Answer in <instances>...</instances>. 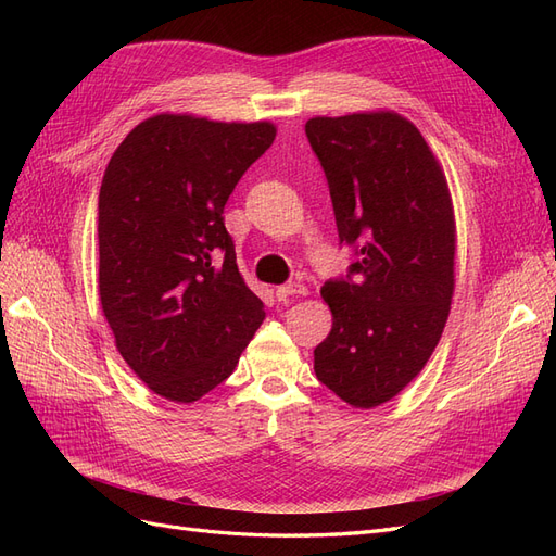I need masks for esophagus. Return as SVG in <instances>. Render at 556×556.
Segmentation results:
<instances>
[{"instance_id":"34e87169","label":"esophagus","mask_w":556,"mask_h":556,"mask_svg":"<svg viewBox=\"0 0 556 556\" xmlns=\"http://www.w3.org/2000/svg\"><path fill=\"white\" fill-rule=\"evenodd\" d=\"M276 294H278V299H290V296H306V294H308V288H306L304 282L294 280V282H285V285H280V288L276 290Z\"/></svg>"}]
</instances>
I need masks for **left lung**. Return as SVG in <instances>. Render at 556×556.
I'll return each mask as SVG.
<instances>
[{"instance_id": "left-lung-1", "label": "left lung", "mask_w": 556, "mask_h": 556, "mask_svg": "<svg viewBox=\"0 0 556 556\" xmlns=\"http://www.w3.org/2000/svg\"><path fill=\"white\" fill-rule=\"evenodd\" d=\"M306 137L323 164L355 280L325 282L333 325L315 376L352 408H376L422 371L454 294L457 225L443 166L394 111L317 115Z\"/></svg>"}]
</instances>
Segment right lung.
I'll return each instance as SVG.
<instances>
[{"label": "right lung", "instance_id": "add662e5", "mask_svg": "<svg viewBox=\"0 0 556 556\" xmlns=\"http://www.w3.org/2000/svg\"><path fill=\"white\" fill-rule=\"evenodd\" d=\"M276 125L157 113L134 127L99 188V299L148 390L194 403L231 376L264 304L237 266L225 204Z\"/></svg>", "mask_w": 556, "mask_h": 556}]
</instances>
